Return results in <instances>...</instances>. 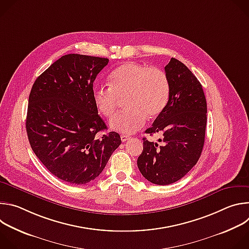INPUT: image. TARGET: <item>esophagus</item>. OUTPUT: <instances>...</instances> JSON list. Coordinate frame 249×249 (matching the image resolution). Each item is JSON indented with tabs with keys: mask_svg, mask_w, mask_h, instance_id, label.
I'll return each instance as SVG.
<instances>
[{
	"mask_svg": "<svg viewBox=\"0 0 249 249\" xmlns=\"http://www.w3.org/2000/svg\"><path fill=\"white\" fill-rule=\"evenodd\" d=\"M130 139H131V137L128 136V135H121V141L123 142V143H124V142L130 140Z\"/></svg>",
	"mask_w": 249,
	"mask_h": 249,
	"instance_id": "34e87169",
	"label": "esophagus"
}]
</instances>
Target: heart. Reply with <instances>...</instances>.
Instances as JSON below:
<instances>
[{
  "instance_id": "heart-1",
  "label": "heart",
  "mask_w": 249,
  "mask_h": 249,
  "mask_svg": "<svg viewBox=\"0 0 249 249\" xmlns=\"http://www.w3.org/2000/svg\"><path fill=\"white\" fill-rule=\"evenodd\" d=\"M109 88L96 87L92 100L96 109L105 117H111L123 99L126 108L110 120V127L118 132L132 134L154 118L165 107L170 85L166 74L158 68L128 62L117 67L108 78Z\"/></svg>"
}]
</instances>
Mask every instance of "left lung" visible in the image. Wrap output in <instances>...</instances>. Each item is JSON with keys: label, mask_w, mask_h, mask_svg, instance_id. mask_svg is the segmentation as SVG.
<instances>
[{"label": "left lung", "mask_w": 249, "mask_h": 249, "mask_svg": "<svg viewBox=\"0 0 249 249\" xmlns=\"http://www.w3.org/2000/svg\"><path fill=\"white\" fill-rule=\"evenodd\" d=\"M170 85L168 101L147 134L161 133L162 146L143 138L137 164L146 179L168 185L181 179L197 163L205 142L207 102L202 85L180 61L164 67Z\"/></svg>", "instance_id": "left-lung-1"}]
</instances>
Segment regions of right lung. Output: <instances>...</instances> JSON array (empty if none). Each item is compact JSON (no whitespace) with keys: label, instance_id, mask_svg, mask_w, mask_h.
Returning <instances> with one entry per match:
<instances>
[{"label":"right lung","instance_id":"right-lung-1","mask_svg":"<svg viewBox=\"0 0 249 249\" xmlns=\"http://www.w3.org/2000/svg\"><path fill=\"white\" fill-rule=\"evenodd\" d=\"M107 58L68 54L34 82L26 116L30 147L58 179L86 184L102 172L121 144L107 129L92 100L93 82Z\"/></svg>","mask_w":249,"mask_h":249}]
</instances>
